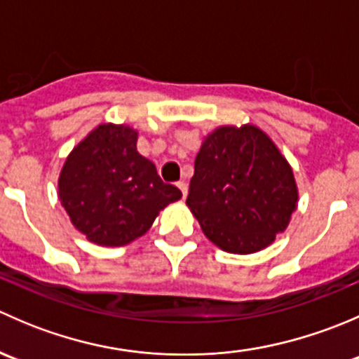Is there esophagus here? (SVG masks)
I'll list each match as a JSON object with an SVG mask.
<instances>
[{
    "label": "esophagus",
    "instance_id": "obj_1",
    "mask_svg": "<svg viewBox=\"0 0 359 359\" xmlns=\"http://www.w3.org/2000/svg\"><path fill=\"white\" fill-rule=\"evenodd\" d=\"M177 187H179V189H180V193H182V196L186 198V196H187V184L184 182V180H179V182H177Z\"/></svg>",
    "mask_w": 359,
    "mask_h": 359
}]
</instances>
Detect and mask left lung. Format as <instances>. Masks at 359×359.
Instances as JSON below:
<instances>
[{
    "label": "left lung",
    "instance_id": "left-lung-1",
    "mask_svg": "<svg viewBox=\"0 0 359 359\" xmlns=\"http://www.w3.org/2000/svg\"><path fill=\"white\" fill-rule=\"evenodd\" d=\"M297 200L287 159L262 130L245 125L220 126L206 137L186 203L217 247L253 253L287 229Z\"/></svg>",
    "mask_w": 359,
    "mask_h": 359
}]
</instances>
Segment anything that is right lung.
<instances>
[{
    "label": "right lung",
    "instance_id": "obj_1",
    "mask_svg": "<svg viewBox=\"0 0 359 359\" xmlns=\"http://www.w3.org/2000/svg\"><path fill=\"white\" fill-rule=\"evenodd\" d=\"M59 198L76 229L92 243L123 247L149 231L159 210L182 198L137 151V132L97 126L69 154Z\"/></svg>",
    "mask_w": 359,
    "mask_h": 359
}]
</instances>
